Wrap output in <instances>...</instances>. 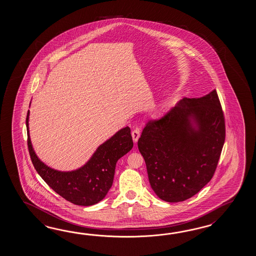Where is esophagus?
<instances>
[{"label": "esophagus", "mask_w": 256, "mask_h": 256, "mask_svg": "<svg viewBox=\"0 0 256 256\" xmlns=\"http://www.w3.org/2000/svg\"><path fill=\"white\" fill-rule=\"evenodd\" d=\"M132 140H134V142H136L138 141L139 137H140V132H139V130H137V129L132 130Z\"/></svg>", "instance_id": "obj_1"}]
</instances>
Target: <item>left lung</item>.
Wrapping results in <instances>:
<instances>
[{
    "mask_svg": "<svg viewBox=\"0 0 256 256\" xmlns=\"http://www.w3.org/2000/svg\"><path fill=\"white\" fill-rule=\"evenodd\" d=\"M225 141V122L216 90L184 98L159 120L146 124L138 149L159 198L184 202L212 178Z\"/></svg>",
    "mask_w": 256,
    "mask_h": 256,
    "instance_id": "left-lung-1",
    "label": "left lung"
}]
</instances>
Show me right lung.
<instances>
[{"label":"right lung","instance_id":"right-lung-1","mask_svg":"<svg viewBox=\"0 0 256 256\" xmlns=\"http://www.w3.org/2000/svg\"><path fill=\"white\" fill-rule=\"evenodd\" d=\"M29 114L28 110V150L34 166L44 181L54 192L75 205L92 206L102 200L112 185L117 161L134 146L130 128L126 126L102 144L82 168L60 171L46 166L34 152L29 134Z\"/></svg>","mask_w":256,"mask_h":256}]
</instances>
